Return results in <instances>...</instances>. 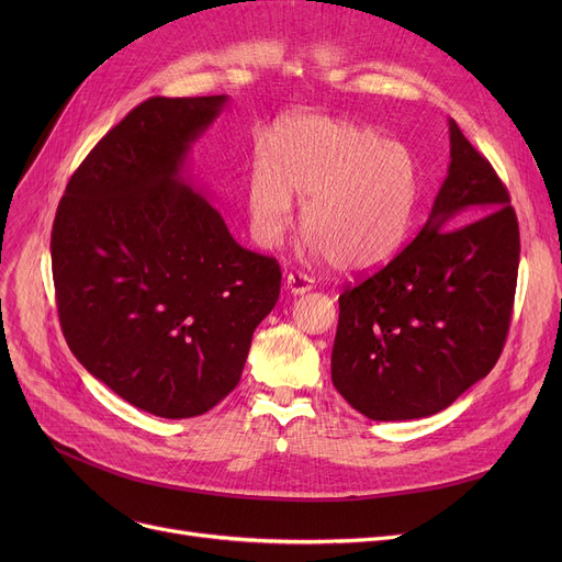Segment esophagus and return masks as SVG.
<instances>
[{"label": "esophagus", "instance_id": "esophagus-1", "mask_svg": "<svg viewBox=\"0 0 562 562\" xmlns=\"http://www.w3.org/2000/svg\"><path fill=\"white\" fill-rule=\"evenodd\" d=\"M284 289L289 293H293V296H301V293L314 289V280L305 273H289L284 280Z\"/></svg>", "mask_w": 562, "mask_h": 562}]
</instances>
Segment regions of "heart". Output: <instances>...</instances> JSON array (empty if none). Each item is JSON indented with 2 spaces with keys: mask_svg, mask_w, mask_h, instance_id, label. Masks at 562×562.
Wrapping results in <instances>:
<instances>
[{
  "mask_svg": "<svg viewBox=\"0 0 562 562\" xmlns=\"http://www.w3.org/2000/svg\"><path fill=\"white\" fill-rule=\"evenodd\" d=\"M303 200L307 246L339 271L367 273L407 244L419 202L417 161L378 130L326 115H291L266 136L248 164L246 200L252 239L276 248Z\"/></svg>",
  "mask_w": 562,
  "mask_h": 562,
  "instance_id": "b5f03b06",
  "label": "heart"
}]
</instances>
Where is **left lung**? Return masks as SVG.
<instances>
[{"label":"left lung","mask_w":562,"mask_h":562,"mask_svg":"<svg viewBox=\"0 0 562 562\" xmlns=\"http://www.w3.org/2000/svg\"><path fill=\"white\" fill-rule=\"evenodd\" d=\"M451 164L405 250L339 296L337 392L373 422L437 415L504 350L519 225L490 161L449 121Z\"/></svg>","instance_id":"obj_1"}]
</instances>
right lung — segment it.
Masks as SVG:
<instances>
[{
    "label": "right lung",
    "mask_w": 562,
    "mask_h": 562,
    "mask_svg": "<svg viewBox=\"0 0 562 562\" xmlns=\"http://www.w3.org/2000/svg\"><path fill=\"white\" fill-rule=\"evenodd\" d=\"M227 95L150 98L72 172L52 276L81 367L134 407L189 419L236 385L280 296V263L241 248L191 182V145Z\"/></svg>",
    "instance_id": "1"
}]
</instances>
